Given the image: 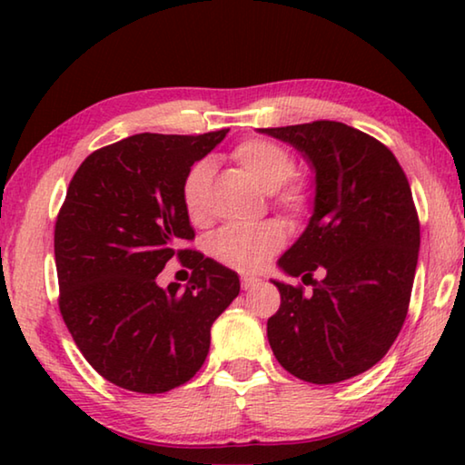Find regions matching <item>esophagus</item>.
<instances>
[{
    "instance_id": "obj_1",
    "label": "esophagus",
    "mask_w": 465,
    "mask_h": 465,
    "mask_svg": "<svg viewBox=\"0 0 465 465\" xmlns=\"http://www.w3.org/2000/svg\"><path fill=\"white\" fill-rule=\"evenodd\" d=\"M261 285V279H254V277H242V289L243 291H252L254 287Z\"/></svg>"
}]
</instances>
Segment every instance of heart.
Segmentation results:
<instances>
[{"instance_id":"obj_1","label":"heart","mask_w":465,"mask_h":465,"mask_svg":"<svg viewBox=\"0 0 465 465\" xmlns=\"http://www.w3.org/2000/svg\"><path fill=\"white\" fill-rule=\"evenodd\" d=\"M233 160L248 172L250 178L287 211H302L308 203V191L295 174V160L285 147L269 139H248L233 149ZM213 180L211 162L201 160L186 172L183 180V207L193 223L207 217V196ZM285 243V230L277 222L261 225H227L209 242V252L225 266L242 272H256L277 254Z\"/></svg>"}]
</instances>
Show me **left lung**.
I'll return each instance as SVG.
<instances>
[{"label":"left lung","instance_id":"left-lung-1","mask_svg":"<svg viewBox=\"0 0 465 465\" xmlns=\"http://www.w3.org/2000/svg\"><path fill=\"white\" fill-rule=\"evenodd\" d=\"M258 133L293 147L313 172L312 217L279 271L324 272L312 295L271 279L281 291L266 322L271 349L303 381L351 380L383 359L404 324L420 248L411 184L388 147L344 123Z\"/></svg>","mask_w":465,"mask_h":465}]
</instances>
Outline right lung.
<instances>
[{
    "instance_id": "add662e5",
    "label": "right lung",
    "mask_w": 465,
    "mask_h": 465,
    "mask_svg": "<svg viewBox=\"0 0 465 465\" xmlns=\"http://www.w3.org/2000/svg\"><path fill=\"white\" fill-rule=\"evenodd\" d=\"M227 135L141 133L84 160L54 225L59 310L85 361L129 391L186 383L209 355L211 326L240 293L238 272L180 250L194 238L183 180ZM176 255L192 285H156Z\"/></svg>"
}]
</instances>
